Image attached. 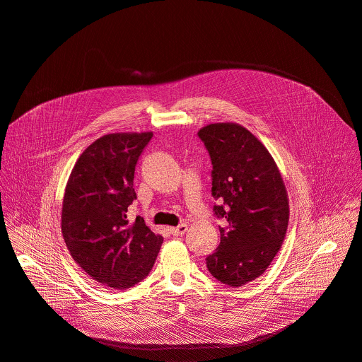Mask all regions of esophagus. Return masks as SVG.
<instances>
[{
  "mask_svg": "<svg viewBox=\"0 0 362 362\" xmlns=\"http://www.w3.org/2000/svg\"><path fill=\"white\" fill-rule=\"evenodd\" d=\"M187 230H188V226H187L185 223H182V224H180L178 227H173V228H170V233H171L174 237H178V235L185 234V233H187Z\"/></svg>",
  "mask_w": 362,
  "mask_h": 362,
  "instance_id": "obj_1",
  "label": "esophagus"
}]
</instances>
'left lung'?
Returning a JSON list of instances; mask_svg holds the SVG:
<instances>
[{"instance_id":"obj_1","label":"left lung","mask_w":362,"mask_h":362,"mask_svg":"<svg viewBox=\"0 0 362 362\" xmlns=\"http://www.w3.org/2000/svg\"><path fill=\"white\" fill-rule=\"evenodd\" d=\"M198 136L212 164L214 215L226 223L206 268L220 282L241 286L262 275L281 248L290 220L286 189L271 154L247 128L209 124Z\"/></svg>"}]
</instances>
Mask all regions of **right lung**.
Returning <instances> with one entry per match:
<instances>
[{
	"mask_svg": "<svg viewBox=\"0 0 362 362\" xmlns=\"http://www.w3.org/2000/svg\"><path fill=\"white\" fill-rule=\"evenodd\" d=\"M153 132L108 134L81 154L65 187L61 230L74 261L97 282L125 290L146 278L163 237L142 216L127 218L136 199L135 165Z\"/></svg>",
	"mask_w": 362,
	"mask_h": 362,
	"instance_id": "add662e5",
	"label": "right lung"
}]
</instances>
